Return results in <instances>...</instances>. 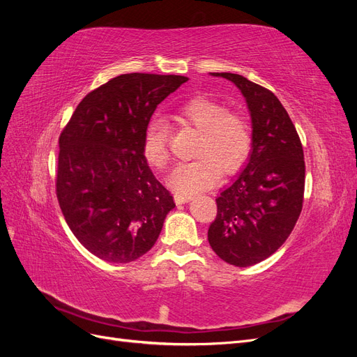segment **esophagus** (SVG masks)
<instances>
[{"label":"esophagus","mask_w":357,"mask_h":357,"mask_svg":"<svg viewBox=\"0 0 357 357\" xmlns=\"http://www.w3.org/2000/svg\"><path fill=\"white\" fill-rule=\"evenodd\" d=\"M190 199V197L189 195H185V193H174V201L177 202V204H185V202H188Z\"/></svg>","instance_id":"esophagus-1"}]
</instances>
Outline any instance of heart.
I'll use <instances>...</instances> for the list:
<instances>
[{
    "label": "heart",
    "instance_id": "heart-1",
    "mask_svg": "<svg viewBox=\"0 0 357 357\" xmlns=\"http://www.w3.org/2000/svg\"><path fill=\"white\" fill-rule=\"evenodd\" d=\"M180 125L198 129L195 155L198 159L178 165L169 176V186L185 195L210 188L222 174L238 169L250 152L252 132L245 116L228 112L223 104L207 96H193L181 102L174 113ZM143 155L155 169L169 164L168 126L164 121L150 122L143 138Z\"/></svg>",
    "mask_w": 357,
    "mask_h": 357
}]
</instances>
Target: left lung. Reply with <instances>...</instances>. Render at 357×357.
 I'll list each match as a JSON object with an SVG mask.
<instances>
[{"label": "left lung", "instance_id": "obj_1", "mask_svg": "<svg viewBox=\"0 0 357 357\" xmlns=\"http://www.w3.org/2000/svg\"><path fill=\"white\" fill-rule=\"evenodd\" d=\"M232 82L245 98L252 117V152L245 168L218 202L208 243L222 261L252 266L275 253L294 231L305 188L304 150L277 96L240 74L211 73Z\"/></svg>", "mask_w": 357, "mask_h": 357}]
</instances>
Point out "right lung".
Segmentation results:
<instances>
[{
    "label": "right lung",
    "mask_w": 357,
    "mask_h": 357,
    "mask_svg": "<svg viewBox=\"0 0 357 357\" xmlns=\"http://www.w3.org/2000/svg\"><path fill=\"white\" fill-rule=\"evenodd\" d=\"M189 79L122 74L89 92L59 137L56 197L80 244L96 257L128 264L156 243L174 198L143 155L158 104Z\"/></svg>",
    "instance_id": "obj_1"
}]
</instances>
